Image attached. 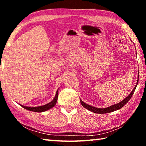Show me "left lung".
<instances>
[{
    "instance_id": "1",
    "label": "left lung",
    "mask_w": 146,
    "mask_h": 146,
    "mask_svg": "<svg viewBox=\"0 0 146 146\" xmlns=\"http://www.w3.org/2000/svg\"><path fill=\"white\" fill-rule=\"evenodd\" d=\"M138 81H137V84H136V86H135L134 89H133V90H132V91L131 92L129 95H128L126 98H125V99H123V100L121 101V102H119V103L116 104H115V105L111 106L108 108H97L93 107V106H91L90 105H88V104H87L84 103L81 99H80V103H81V104H82V106H83L84 108H85L86 109H87V110H90V111H92L93 113H98V114H104V113H108L115 111H116V110H120V108H122L123 106L126 104L128 101L130 100V98H131L132 95H133V93H134V92H135V89H136V88H137V86L138 84Z\"/></svg>"
}]
</instances>
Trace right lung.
<instances>
[{"label": "right lung", "mask_w": 146, "mask_h": 146, "mask_svg": "<svg viewBox=\"0 0 146 146\" xmlns=\"http://www.w3.org/2000/svg\"><path fill=\"white\" fill-rule=\"evenodd\" d=\"M58 90L56 91V95L55 98H53V100L51 101L48 104H47L46 105L44 106H38V107H28V106H24L23 105H21L22 107L24 108V109H26L27 110L29 111H34V112H43V111H46L49 110V109L52 108L53 107L55 106L56 102H57V99H58Z\"/></svg>", "instance_id": "obj_1"}]
</instances>
